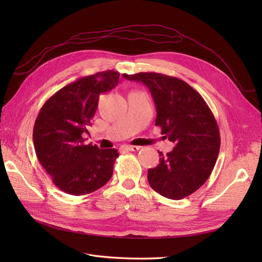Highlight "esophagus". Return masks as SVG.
Wrapping results in <instances>:
<instances>
[{
	"instance_id": "1",
	"label": "esophagus",
	"mask_w": 262,
	"mask_h": 262,
	"mask_svg": "<svg viewBox=\"0 0 262 262\" xmlns=\"http://www.w3.org/2000/svg\"><path fill=\"white\" fill-rule=\"evenodd\" d=\"M122 149L124 150H131V152H136V150H139L141 146H134V145H123L121 146Z\"/></svg>"
}]
</instances>
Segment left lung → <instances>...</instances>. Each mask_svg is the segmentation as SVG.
I'll return each mask as SVG.
<instances>
[{"label": "left lung", "mask_w": 262, "mask_h": 262, "mask_svg": "<svg viewBox=\"0 0 262 262\" xmlns=\"http://www.w3.org/2000/svg\"><path fill=\"white\" fill-rule=\"evenodd\" d=\"M143 83L156 107L155 125L175 147L160 154V164L149 168V186L161 195L180 200L196 191L210 177L220 152V131L201 95L177 77L154 72L123 74Z\"/></svg>", "instance_id": "obj_1"}]
</instances>
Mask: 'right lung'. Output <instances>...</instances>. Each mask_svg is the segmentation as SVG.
<instances>
[{
    "label": "right lung",
    "mask_w": 262,
    "mask_h": 262,
    "mask_svg": "<svg viewBox=\"0 0 262 262\" xmlns=\"http://www.w3.org/2000/svg\"><path fill=\"white\" fill-rule=\"evenodd\" d=\"M119 76L112 70L78 78L52 95L39 112L33 132L36 155L66 193H92L113 176L118 150L85 144L83 136L89 133L99 95L115 89Z\"/></svg>",
    "instance_id": "add662e5"
}]
</instances>
